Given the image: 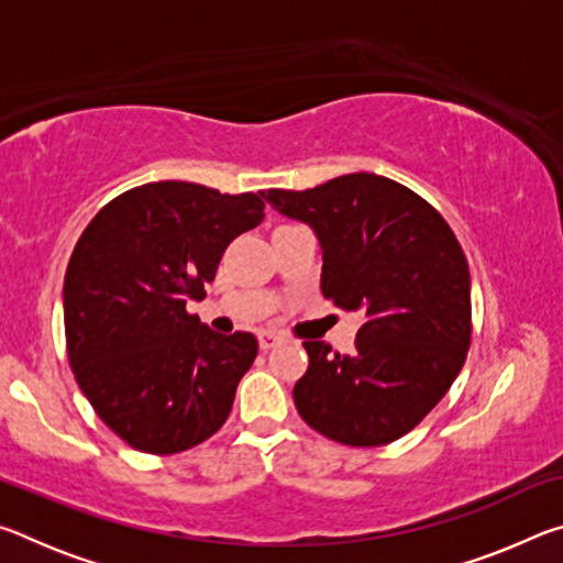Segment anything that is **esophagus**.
I'll list each match as a JSON object with an SVG mask.
<instances>
[{
  "label": "esophagus",
  "instance_id": "34e87169",
  "mask_svg": "<svg viewBox=\"0 0 563 563\" xmlns=\"http://www.w3.org/2000/svg\"><path fill=\"white\" fill-rule=\"evenodd\" d=\"M258 342H261V350L268 352V350L280 345L283 335H278V332H273V330H263V332H258Z\"/></svg>",
  "mask_w": 563,
  "mask_h": 563
}]
</instances>
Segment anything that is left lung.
<instances>
[{"instance_id": "1", "label": "left lung", "mask_w": 563, "mask_h": 563, "mask_svg": "<svg viewBox=\"0 0 563 563\" xmlns=\"http://www.w3.org/2000/svg\"><path fill=\"white\" fill-rule=\"evenodd\" d=\"M261 196L312 225L322 295L365 316L347 355L302 342L310 362L292 387L300 417L340 444L399 440L446 395L472 342L470 268L454 231L422 196L377 174Z\"/></svg>"}]
</instances>
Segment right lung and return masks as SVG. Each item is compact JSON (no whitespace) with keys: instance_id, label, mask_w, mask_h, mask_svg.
<instances>
[{"instance_id":"right-lung-1","label":"right lung","mask_w":563,"mask_h":563,"mask_svg":"<svg viewBox=\"0 0 563 563\" xmlns=\"http://www.w3.org/2000/svg\"><path fill=\"white\" fill-rule=\"evenodd\" d=\"M263 211L261 194L158 180L113 198L76 241L64 275L69 365L93 412L133 450H190L231 415L258 340L218 335L186 302L206 298L225 247Z\"/></svg>"}]
</instances>
